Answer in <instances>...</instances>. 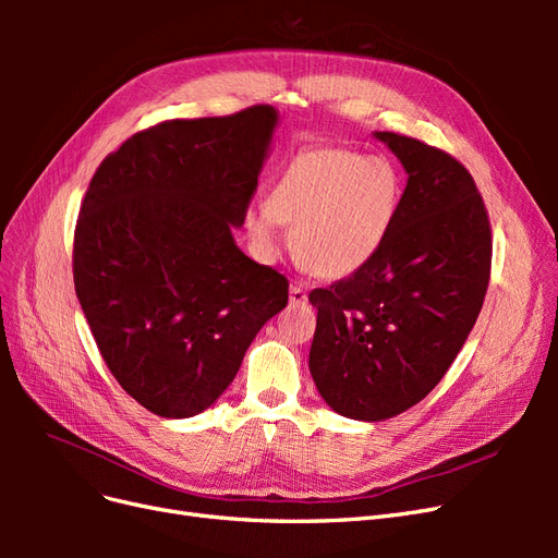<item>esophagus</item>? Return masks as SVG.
I'll use <instances>...</instances> for the list:
<instances>
[{
    "label": "esophagus",
    "instance_id": "obj_1",
    "mask_svg": "<svg viewBox=\"0 0 558 558\" xmlns=\"http://www.w3.org/2000/svg\"><path fill=\"white\" fill-rule=\"evenodd\" d=\"M307 302V289L305 283H291V305H305Z\"/></svg>",
    "mask_w": 558,
    "mask_h": 558
}]
</instances>
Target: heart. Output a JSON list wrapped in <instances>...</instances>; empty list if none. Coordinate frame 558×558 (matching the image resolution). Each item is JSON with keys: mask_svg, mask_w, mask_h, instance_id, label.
<instances>
[{"mask_svg": "<svg viewBox=\"0 0 558 558\" xmlns=\"http://www.w3.org/2000/svg\"><path fill=\"white\" fill-rule=\"evenodd\" d=\"M400 202L393 165L347 148H312L281 174L267 202L246 209L251 242L277 256L281 223L293 226V248L310 272L342 279L373 260L391 230Z\"/></svg>", "mask_w": 558, "mask_h": 558, "instance_id": "obj_1", "label": "heart"}]
</instances>
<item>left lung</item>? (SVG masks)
I'll return each mask as SVG.
<instances>
[{
	"label": "left lung",
	"instance_id": "1",
	"mask_svg": "<svg viewBox=\"0 0 558 558\" xmlns=\"http://www.w3.org/2000/svg\"><path fill=\"white\" fill-rule=\"evenodd\" d=\"M410 174L396 221L359 272L310 293L314 384L349 418L424 400L459 356L492 279V223L475 179L447 150L377 132Z\"/></svg>",
	"mask_w": 558,
	"mask_h": 558
}]
</instances>
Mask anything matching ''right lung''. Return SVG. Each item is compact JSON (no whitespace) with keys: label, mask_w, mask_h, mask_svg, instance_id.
Here are the masks:
<instances>
[{"label":"right lung","mask_w":558,"mask_h":558,"mask_svg":"<svg viewBox=\"0 0 558 558\" xmlns=\"http://www.w3.org/2000/svg\"><path fill=\"white\" fill-rule=\"evenodd\" d=\"M277 111L174 118L99 162L74 230V289L123 391L165 418L195 416L238 375L289 279L238 248Z\"/></svg>","instance_id":"add662e5"}]
</instances>
